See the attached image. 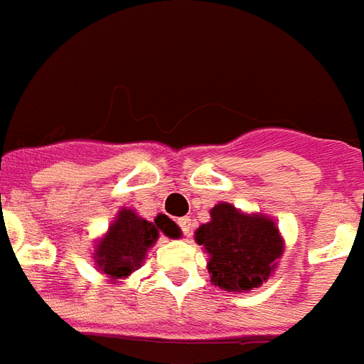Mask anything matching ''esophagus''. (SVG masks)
I'll return each instance as SVG.
<instances>
[{
    "label": "esophagus",
    "instance_id": "1",
    "mask_svg": "<svg viewBox=\"0 0 364 364\" xmlns=\"http://www.w3.org/2000/svg\"><path fill=\"white\" fill-rule=\"evenodd\" d=\"M178 225H180V229H182V233H184V235H190V231H192V219L190 218L178 219Z\"/></svg>",
    "mask_w": 364,
    "mask_h": 364
}]
</instances>
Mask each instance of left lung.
<instances>
[{
    "mask_svg": "<svg viewBox=\"0 0 364 364\" xmlns=\"http://www.w3.org/2000/svg\"><path fill=\"white\" fill-rule=\"evenodd\" d=\"M210 215L196 231V241L210 257L211 282L228 292H247L267 282L284 251L277 223L228 202L213 205Z\"/></svg>",
    "mask_w": 364,
    "mask_h": 364,
    "instance_id": "1",
    "label": "left lung"
}]
</instances>
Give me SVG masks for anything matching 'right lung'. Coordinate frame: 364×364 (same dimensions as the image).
Segmentation results:
<instances>
[{"mask_svg":"<svg viewBox=\"0 0 364 364\" xmlns=\"http://www.w3.org/2000/svg\"><path fill=\"white\" fill-rule=\"evenodd\" d=\"M161 233L176 239L180 229L164 213H159L154 221H146L139 218L135 210L121 208L107 233L95 243V267L112 280L127 278L143 264L146 251L156 243Z\"/></svg>","mask_w":364,"mask_h":364,"instance_id":"right-lung-1","label":"right lung"}]
</instances>
